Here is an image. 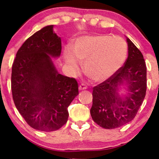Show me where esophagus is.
<instances>
[{"instance_id": "obj_1", "label": "esophagus", "mask_w": 159, "mask_h": 159, "mask_svg": "<svg viewBox=\"0 0 159 159\" xmlns=\"http://www.w3.org/2000/svg\"><path fill=\"white\" fill-rule=\"evenodd\" d=\"M79 90H86V89L87 88V85L85 84H81L79 85Z\"/></svg>"}]
</instances>
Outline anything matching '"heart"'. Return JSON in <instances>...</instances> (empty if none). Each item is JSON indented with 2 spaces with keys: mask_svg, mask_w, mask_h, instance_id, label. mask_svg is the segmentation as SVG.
<instances>
[{
  "mask_svg": "<svg viewBox=\"0 0 159 159\" xmlns=\"http://www.w3.org/2000/svg\"><path fill=\"white\" fill-rule=\"evenodd\" d=\"M127 45L120 36H85L78 38L73 46L66 48L64 58L72 73L79 70V61L84 62V69L93 81L101 82L118 71L125 61Z\"/></svg>",
  "mask_w": 159,
  "mask_h": 159,
  "instance_id": "obj_1",
  "label": "heart"
}]
</instances>
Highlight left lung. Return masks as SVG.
Here are the masks:
<instances>
[{"label":"left lung","mask_w":159,"mask_h":159,"mask_svg":"<svg viewBox=\"0 0 159 159\" xmlns=\"http://www.w3.org/2000/svg\"><path fill=\"white\" fill-rule=\"evenodd\" d=\"M128 58L111 77L93 87L90 114L99 126L116 129L135 117L147 91V66L143 56L127 38ZM120 85L128 87L125 98L120 97Z\"/></svg>","instance_id":"left-lung-1"}]
</instances>
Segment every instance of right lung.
Returning a JSON list of instances; mask_svg holds the SVG:
<instances>
[{"label": "right lung", "mask_w": 159, "mask_h": 159, "mask_svg": "<svg viewBox=\"0 0 159 159\" xmlns=\"http://www.w3.org/2000/svg\"><path fill=\"white\" fill-rule=\"evenodd\" d=\"M48 25L29 37L16 53L11 88L16 108L30 127L43 132L67 122V108L78 94V82L58 73L52 57L61 53V39Z\"/></svg>", "instance_id": "add662e5"}]
</instances>
